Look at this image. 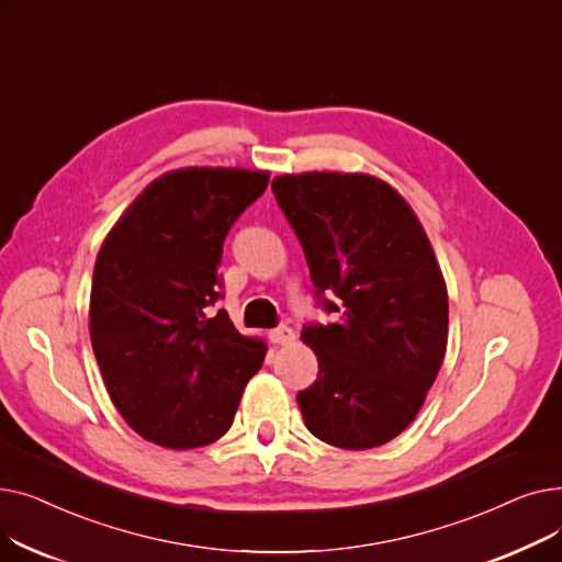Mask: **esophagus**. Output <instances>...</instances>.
<instances>
[{
	"label": "esophagus",
	"instance_id": "esophagus-1",
	"mask_svg": "<svg viewBox=\"0 0 562 562\" xmlns=\"http://www.w3.org/2000/svg\"><path fill=\"white\" fill-rule=\"evenodd\" d=\"M269 339H271L273 344H278V346H289L293 339H296V335H293V330H291V328L282 326V328L271 330V333H269Z\"/></svg>",
	"mask_w": 562,
	"mask_h": 562
}]
</instances>
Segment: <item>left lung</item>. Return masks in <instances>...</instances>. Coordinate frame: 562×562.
<instances>
[{
    "instance_id": "1",
    "label": "left lung",
    "mask_w": 562,
    "mask_h": 562,
    "mask_svg": "<svg viewBox=\"0 0 562 562\" xmlns=\"http://www.w3.org/2000/svg\"><path fill=\"white\" fill-rule=\"evenodd\" d=\"M271 187L316 299L339 312L301 333L318 360L296 396L305 426L348 451L387 445L415 422L447 356L449 293L428 236L405 198L367 172L280 175Z\"/></svg>"
}]
</instances>
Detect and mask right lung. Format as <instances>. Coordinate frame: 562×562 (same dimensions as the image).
Instances as JSON below:
<instances>
[{
	"mask_svg": "<svg viewBox=\"0 0 562 562\" xmlns=\"http://www.w3.org/2000/svg\"><path fill=\"white\" fill-rule=\"evenodd\" d=\"M269 177L170 170L136 195L98 252L88 310L95 360L127 426L164 449L223 437L263 362L266 344L212 305L225 236Z\"/></svg>",
	"mask_w": 562,
	"mask_h": 562,
	"instance_id": "1",
	"label": "right lung"
}]
</instances>
